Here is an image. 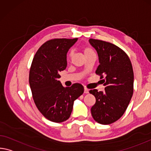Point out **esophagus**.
<instances>
[{
  "label": "esophagus",
  "instance_id": "1",
  "mask_svg": "<svg viewBox=\"0 0 151 151\" xmlns=\"http://www.w3.org/2000/svg\"><path fill=\"white\" fill-rule=\"evenodd\" d=\"M84 93H86V94H87V93H88V88H87L86 87L84 88Z\"/></svg>",
  "mask_w": 151,
  "mask_h": 151
}]
</instances>
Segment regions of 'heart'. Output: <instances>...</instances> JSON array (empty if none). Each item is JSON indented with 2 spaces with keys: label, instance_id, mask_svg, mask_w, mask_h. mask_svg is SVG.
Here are the masks:
<instances>
[{
  "label": "heart",
  "instance_id": "heart-1",
  "mask_svg": "<svg viewBox=\"0 0 151 151\" xmlns=\"http://www.w3.org/2000/svg\"><path fill=\"white\" fill-rule=\"evenodd\" d=\"M83 55H84V57L88 56H89V55H91V54H95V52L93 50V49L91 48V47H90L88 46H86L85 47H83ZM73 52L70 51V52H69V54L68 55V59L70 60L72 58V56H73Z\"/></svg>",
  "mask_w": 151,
  "mask_h": 151
}]
</instances>
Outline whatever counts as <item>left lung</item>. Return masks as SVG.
<instances>
[{
	"label": "left lung",
	"instance_id": "1",
	"mask_svg": "<svg viewBox=\"0 0 151 151\" xmlns=\"http://www.w3.org/2000/svg\"><path fill=\"white\" fill-rule=\"evenodd\" d=\"M96 50L99 65L95 73L104 77L105 91H89L96 99L91 111L97 122L107 125L123 116L133 95L134 73L130 60L124 50L111 43L90 39Z\"/></svg>",
	"mask_w": 151,
	"mask_h": 151
}]
</instances>
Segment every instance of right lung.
Masks as SVG:
<instances>
[{"instance_id":"obj_1","label":"right lung","mask_w":151,"mask_h":151,"mask_svg":"<svg viewBox=\"0 0 151 151\" xmlns=\"http://www.w3.org/2000/svg\"><path fill=\"white\" fill-rule=\"evenodd\" d=\"M77 40H48L38 49L31 66L29 82L33 101L43 116L53 122L70 118L74 101L84 92L79 83L64 87L58 81L60 73L66 68L67 52Z\"/></svg>"}]
</instances>
